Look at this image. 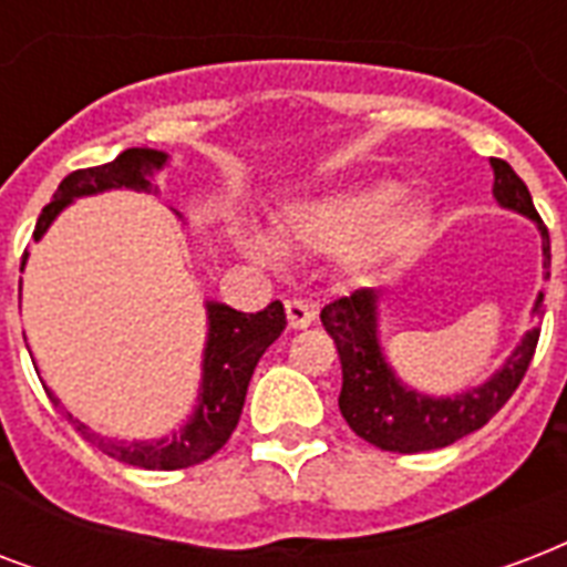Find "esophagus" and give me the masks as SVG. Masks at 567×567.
Listing matches in <instances>:
<instances>
[{
	"label": "esophagus",
	"instance_id": "obj_1",
	"mask_svg": "<svg viewBox=\"0 0 567 567\" xmlns=\"http://www.w3.org/2000/svg\"><path fill=\"white\" fill-rule=\"evenodd\" d=\"M285 312H288V327L291 330H306L315 321V309L306 300H288Z\"/></svg>",
	"mask_w": 567,
	"mask_h": 567
}]
</instances>
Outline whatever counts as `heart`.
Instances as JSON below:
<instances>
[{
    "label": "heart",
    "mask_w": 567,
    "mask_h": 567,
    "mask_svg": "<svg viewBox=\"0 0 567 567\" xmlns=\"http://www.w3.org/2000/svg\"><path fill=\"white\" fill-rule=\"evenodd\" d=\"M425 228V205L395 184L378 181L365 187L336 189L327 196L293 202L279 214V237L306 252L348 255L360 267L380 265L416 244ZM246 252L270 258L265 237L246 235Z\"/></svg>",
    "instance_id": "obj_1"
}]
</instances>
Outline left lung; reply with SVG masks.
Here are the masks:
<instances>
[{
	"label": "left lung",
	"instance_id": "obj_1",
	"mask_svg": "<svg viewBox=\"0 0 567 567\" xmlns=\"http://www.w3.org/2000/svg\"><path fill=\"white\" fill-rule=\"evenodd\" d=\"M491 166H494V198L508 210L529 216L538 226L544 267H550V235L535 210L529 189L505 159L494 157ZM542 302L544 293H538L533 306L535 318L544 315ZM321 323L336 341L341 360L339 410L344 422L357 437L369 440L371 446L383 452H401V455L452 446L455 440L487 425L505 401L512 399L514 389L520 386L542 332L538 327L526 332L512 357L503 362V369L491 374L482 386L466 389L452 399H434V395H422L419 389L404 386L380 351L378 291L360 288L351 297L327 302L321 309Z\"/></svg>",
	"mask_w": 567,
	"mask_h": 567
}]
</instances>
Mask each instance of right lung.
Here are the masks:
<instances>
[{
  "mask_svg": "<svg viewBox=\"0 0 567 567\" xmlns=\"http://www.w3.org/2000/svg\"><path fill=\"white\" fill-rule=\"evenodd\" d=\"M166 151L154 148H127L121 151L112 163L94 168H76L59 184L50 205L43 207L34 226V240H41L43 231L53 226V219L71 205L73 198L97 196L106 189H136L151 193V181L159 168L166 166ZM29 252H23V267ZM20 267V270H23ZM207 344L202 360V386H198V404L187 425L172 431L159 440H106L94 434L92 427L82 425L80 419H71V425L82 437L101 449L103 455L115 457L121 464L142 466V470H187L226 446L231 431L237 427L240 410L246 401V386L252 380V371L261 360V353L274 344L285 330V306L274 300L265 312H237L226 302L207 300ZM47 389V386H43ZM47 395L59 404L53 392Z\"/></svg>",
  "mask_w": 567,
  "mask_h": 567,
  "instance_id": "right-lung-1",
  "label": "right lung"
}]
</instances>
